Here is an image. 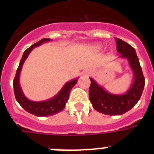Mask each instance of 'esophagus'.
<instances>
[{"label": "esophagus", "mask_w": 154, "mask_h": 154, "mask_svg": "<svg viewBox=\"0 0 154 154\" xmlns=\"http://www.w3.org/2000/svg\"><path fill=\"white\" fill-rule=\"evenodd\" d=\"M85 74L87 75V76H89V74H91V72H90V71H87V72H85Z\"/></svg>", "instance_id": "1"}]
</instances>
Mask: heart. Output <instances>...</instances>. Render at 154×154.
Masks as SVG:
<instances>
[{"label": "heart", "mask_w": 154, "mask_h": 154, "mask_svg": "<svg viewBox=\"0 0 154 154\" xmlns=\"http://www.w3.org/2000/svg\"><path fill=\"white\" fill-rule=\"evenodd\" d=\"M97 49H101V46H97Z\"/></svg>", "instance_id": "b5f03b06"}]
</instances>
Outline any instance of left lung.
Instances as JSON below:
<instances>
[{
    "instance_id": "left-lung-1",
    "label": "left lung",
    "mask_w": 154,
    "mask_h": 154,
    "mask_svg": "<svg viewBox=\"0 0 154 154\" xmlns=\"http://www.w3.org/2000/svg\"><path fill=\"white\" fill-rule=\"evenodd\" d=\"M116 39L117 52L122 57L129 60L134 74V82L124 95H112L90 78V102L97 111L106 115H122L131 109L141 98L145 86V77L134 48L122 39Z\"/></svg>"
}]
</instances>
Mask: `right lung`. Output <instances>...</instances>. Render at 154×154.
<instances>
[{
	"instance_id": "obj_1",
	"label": "right lung",
	"mask_w": 154,
	"mask_h": 154,
	"mask_svg": "<svg viewBox=\"0 0 154 154\" xmlns=\"http://www.w3.org/2000/svg\"><path fill=\"white\" fill-rule=\"evenodd\" d=\"M49 41L50 40L48 38H43L25 50L20 61L19 66L17 69L14 80H13V89H14L16 100L26 112L35 115V116H37V117H48V116L56 114L64 109V108L65 107V104L69 100L70 91L77 82V80H72L71 82L66 83L65 86L60 90V93L49 101L34 102V101L28 100L25 97V95L23 94L20 85H19V75H20L21 68H22L23 63L34 47L38 46L43 42H49Z\"/></svg>"
}]
</instances>
